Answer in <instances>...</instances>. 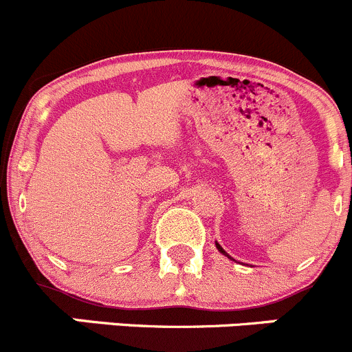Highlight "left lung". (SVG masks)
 I'll return each mask as SVG.
<instances>
[{"label": "left lung", "instance_id": "1", "mask_svg": "<svg viewBox=\"0 0 352 352\" xmlns=\"http://www.w3.org/2000/svg\"><path fill=\"white\" fill-rule=\"evenodd\" d=\"M216 248H218V250H219V252H221V254H223V255H226V257H228V258H232V257H230V255H228V254H226V252H225V250H223V247H221V245H219V243H216Z\"/></svg>", "mask_w": 352, "mask_h": 352}]
</instances>
